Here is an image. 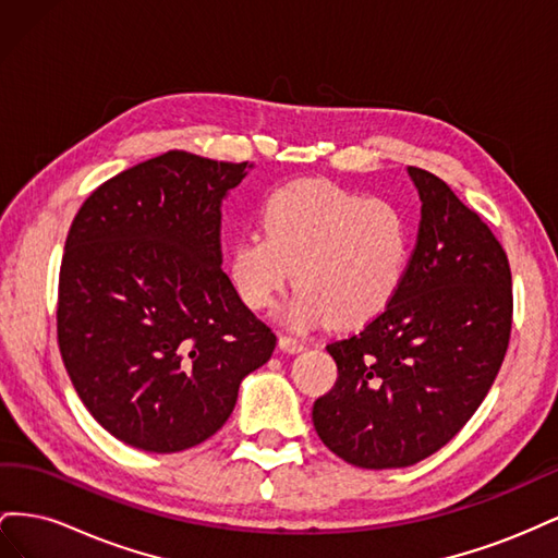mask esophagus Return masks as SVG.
I'll return each mask as SVG.
<instances>
[{
    "label": "esophagus",
    "instance_id": "esophagus-1",
    "mask_svg": "<svg viewBox=\"0 0 558 558\" xmlns=\"http://www.w3.org/2000/svg\"><path fill=\"white\" fill-rule=\"evenodd\" d=\"M279 349L286 351V353H298V351L305 349V342L298 340V337H293V335H281L279 337Z\"/></svg>",
    "mask_w": 558,
    "mask_h": 558
}]
</instances>
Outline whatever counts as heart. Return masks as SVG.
Returning <instances> with one entry per match:
<instances>
[{"label": "heart", "mask_w": 558, "mask_h": 558, "mask_svg": "<svg viewBox=\"0 0 558 558\" xmlns=\"http://www.w3.org/2000/svg\"><path fill=\"white\" fill-rule=\"evenodd\" d=\"M263 232L232 244L228 275L251 310L275 305L293 277L298 293L283 318L310 326L330 318L361 328L402 291L414 253L412 218L391 199L324 181L283 185L267 197Z\"/></svg>", "instance_id": "obj_1"}]
</instances>
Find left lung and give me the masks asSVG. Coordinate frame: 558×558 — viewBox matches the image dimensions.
Here are the masks:
<instances>
[{
	"instance_id": "1",
	"label": "left lung",
	"mask_w": 558,
	"mask_h": 558,
	"mask_svg": "<svg viewBox=\"0 0 558 558\" xmlns=\"http://www.w3.org/2000/svg\"><path fill=\"white\" fill-rule=\"evenodd\" d=\"M421 197L402 291L326 349L337 381L314 402L324 445L351 465L408 468L477 412L510 344L512 272L482 218L435 174L408 167Z\"/></svg>"
}]
</instances>
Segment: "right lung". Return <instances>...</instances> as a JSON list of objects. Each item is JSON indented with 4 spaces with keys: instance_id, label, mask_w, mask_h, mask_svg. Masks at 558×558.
I'll use <instances>...</instances> for the list:
<instances>
[{
    "instance_id": "1",
    "label": "right lung",
    "mask_w": 558,
    "mask_h": 558,
    "mask_svg": "<svg viewBox=\"0 0 558 558\" xmlns=\"http://www.w3.org/2000/svg\"><path fill=\"white\" fill-rule=\"evenodd\" d=\"M248 167L167 150L105 181L74 216L58 344L81 402L130 447L205 442L277 347L221 269V202Z\"/></svg>"
}]
</instances>
